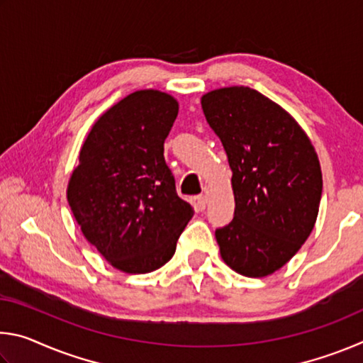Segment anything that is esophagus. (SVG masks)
I'll list each match as a JSON object with an SVG mask.
<instances>
[{"instance_id":"esophagus-1","label":"esophagus","mask_w":363,"mask_h":363,"mask_svg":"<svg viewBox=\"0 0 363 363\" xmlns=\"http://www.w3.org/2000/svg\"><path fill=\"white\" fill-rule=\"evenodd\" d=\"M196 205H199V210L203 211L206 205H208V196L206 195H200L199 199H196Z\"/></svg>"}]
</instances>
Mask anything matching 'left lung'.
<instances>
[{
	"label": "left lung",
	"mask_w": 363,
	"mask_h": 363,
	"mask_svg": "<svg viewBox=\"0 0 363 363\" xmlns=\"http://www.w3.org/2000/svg\"><path fill=\"white\" fill-rule=\"evenodd\" d=\"M208 125L232 169L235 211L216 229L227 266L266 277L298 253L314 229L322 171L309 138L293 116L247 86L201 97Z\"/></svg>",
	"instance_id": "obj_1"
}]
</instances>
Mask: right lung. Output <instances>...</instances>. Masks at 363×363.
I'll return each instance as SVG.
<instances>
[{
    "mask_svg": "<svg viewBox=\"0 0 363 363\" xmlns=\"http://www.w3.org/2000/svg\"><path fill=\"white\" fill-rule=\"evenodd\" d=\"M177 112L174 97L160 91L126 96L94 123L72 173L73 216L86 240L123 272L167 264L194 214L163 157Z\"/></svg>",
    "mask_w": 363,
    "mask_h": 363,
    "instance_id": "1",
    "label": "right lung"
}]
</instances>
